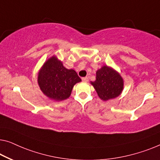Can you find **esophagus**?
Returning a JSON list of instances; mask_svg holds the SVG:
<instances>
[{
	"mask_svg": "<svg viewBox=\"0 0 160 160\" xmlns=\"http://www.w3.org/2000/svg\"><path fill=\"white\" fill-rule=\"evenodd\" d=\"M82 80L84 81V82H88V77L82 78Z\"/></svg>",
	"mask_w": 160,
	"mask_h": 160,
	"instance_id": "obj_1",
	"label": "esophagus"
}]
</instances>
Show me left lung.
I'll list each match as a JSON object with an SVG mask.
<instances>
[{
  "mask_svg": "<svg viewBox=\"0 0 160 160\" xmlns=\"http://www.w3.org/2000/svg\"><path fill=\"white\" fill-rule=\"evenodd\" d=\"M91 84L103 101L115 98L121 94L123 88L121 76L108 66H103L97 71L96 80Z\"/></svg>",
  "mask_w": 160,
  "mask_h": 160,
  "instance_id": "1",
  "label": "left lung"
}]
</instances>
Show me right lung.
Listing matches in <instances>:
<instances>
[{
    "instance_id": "1",
    "label": "right lung",
    "mask_w": 160,
    "mask_h": 160,
    "mask_svg": "<svg viewBox=\"0 0 160 160\" xmlns=\"http://www.w3.org/2000/svg\"><path fill=\"white\" fill-rule=\"evenodd\" d=\"M80 81L75 70L65 68L55 57L44 64L38 75L42 91L49 98L57 101L68 98L74 85Z\"/></svg>"
}]
</instances>
